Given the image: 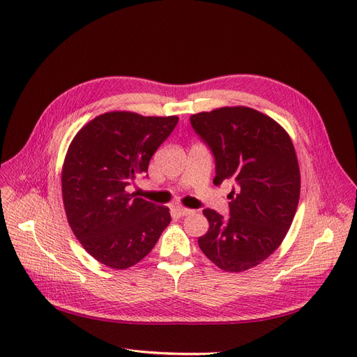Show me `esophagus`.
<instances>
[{
    "label": "esophagus",
    "mask_w": 357,
    "mask_h": 357,
    "mask_svg": "<svg viewBox=\"0 0 357 357\" xmlns=\"http://www.w3.org/2000/svg\"><path fill=\"white\" fill-rule=\"evenodd\" d=\"M176 213H177L178 215H181V218H185V215H190V214H193V210H190V208H185V207H176Z\"/></svg>",
    "instance_id": "34e87169"
}]
</instances>
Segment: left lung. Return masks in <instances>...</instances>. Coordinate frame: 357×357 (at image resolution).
<instances>
[{"label":"left lung","mask_w":357,"mask_h":357,"mask_svg":"<svg viewBox=\"0 0 357 357\" xmlns=\"http://www.w3.org/2000/svg\"><path fill=\"white\" fill-rule=\"evenodd\" d=\"M190 125L214 156V185H235L229 219L202 211L210 228L199 248L223 271H247L277 250L295 218L301 176L294 143L274 119L248 107L192 114Z\"/></svg>","instance_id":"obj_1"}]
</instances>
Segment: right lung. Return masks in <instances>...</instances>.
Masks as SVG:
<instances>
[{
    "label": "right lung",
    "instance_id": "right-lung-1",
    "mask_svg": "<svg viewBox=\"0 0 357 357\" xmlns=\"http://www.w3.org/2000/svg\"><path fill=\"white\" fill-rule=\"evenodd\" d=\"M177 116H96L75 134L62 167V199L75 238L113 269L138 264L171 222L169 210L128 192L146 174Z\"/></svg>",
    "mask_w": 357,
    "mask_h": 357
}]
</instances>
